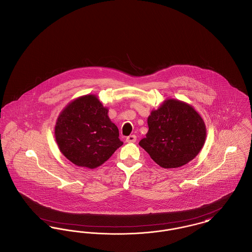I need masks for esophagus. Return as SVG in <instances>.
Instances as JSON below:
<instances>
[{"label": "esophagus", "mask_w": 252, "mask_h": 252, "mask_svg": "<svg viewBox=\"0 0 252 252\" xmlns=\"http://www.w3.org/2000/svg\"><path fill=\"white\" fill-rule=\"evenodd\" d=\"M136 140H137V137H136L135 135H130V136H128V137L126 139V143H129V144H131V143H135V142H136Z\"/></svg>", "instance_id": "esophagus-1"}]
</instances>
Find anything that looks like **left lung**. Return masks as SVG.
I'll use <instances>...</instances> for the list:
<instances>
[{
	"mask_svg": "<svg viewBox=\"0 0 252 252\" xmlns=\"http://www.w3.org/2000/svg\"><path fill=\"white\" fill-rule=\"evenodd\" d=\"M148 131L139 143L163 168H176L193 160L205 145L207 127L191 104L168 98L148 118Z\"/></svg>",
	"mask_w": 252,
	"mask_h": 252,
	"instance_id": "left-lung-1",
	"label": "left lung"
}]
</instances>
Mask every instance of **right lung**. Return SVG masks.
<instances>
[{
	"label": "right lung",
	"instance_id": "1",
	"mask_svg": "<svg viewBox=\"0 0 252 252\" xmlns=\"http://www.w3.org/2000/svg\"><path fill=\"white\" fill-rule=\"evenodd\" d=\"M54 135L67 160L90 169L106 162L123 145L108 108L95 94L80 96L66 104L56 120Z\"/></svg>",
	"mask_w": 252,
	"mask_h": 252
}]
</instances>
